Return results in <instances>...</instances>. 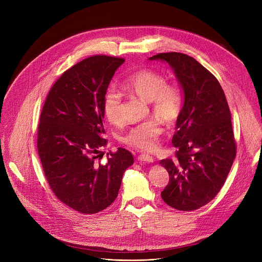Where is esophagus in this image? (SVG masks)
<instances>
[{"instance_id": "34e87169", "label": "esophagus", "mask_w": 262, "mask_h": 262, "mask_svg": "<svg viewBox=\"0 0 262 262\" xmlns=\"http://www.w3.org/2000/svg\"><path fill=\"white\" fill-rule=\"evenodd\" d=\"M138 161L140 162H146V163H154L155 159L148 155H141L138 157Z\"/></svg>"}]
</instances>
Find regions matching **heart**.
<instances>
[{
    "label": "heart",
    "mask_w": 262,
    "mask_h": 262,
    "mask_svg": "<svg viewBox=\"0 0 262 262\" xmlns=\"http://www.w3.org/2000/svg\"><path fill=\"white\" fill-rule=\"evenodd\" d=\"M125 87L128 91L141 99L150 102L151 107L159 117L168 123L175 122L182 108V97L179 90L167 84V80L161 73L142 69L127 78ZM103 113L112 124L122 121V94L115 88H110L103 98ZM163 133V126L158 119H151L132 127L122 138L126 145L150 151L157 147L159 137Z\"/></svg>",
    "instance_id": "1"
}]
</instances>
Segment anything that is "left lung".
<instances>
[{"instance_id":"left-lung-1","label":"left lung","mask_w":262,"mask_h":262,"mask_svg":"<svg viewBox=\"0 0 262 262\" xmlns=\"http://www.w3.org/2000/svg\"><path fill=\"white\" fill-rule=\"evenodd\" d=\"M149 60L168 63L183 94L172 138L176 157L160 162L170 176L161 196L175 209L195 210L220 192L236 156L226 96L213 74L188 55L163 53Z\"/></svg>"}]
</instances>
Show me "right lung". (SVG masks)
<instances>
[{
  "mask_svg": "<svg viewBox=\"0 0 262 262\" xmlns=\"http://www.w3.org/2000/svg\"><path fill=\"white\" fill-rule=\"evenodd\" d=\"M124 61L93 56L73 65L52 87L40 115L37 148L48 182L61 202L81 213H96L113 203L134 164L124 148L99 163V148L106 144L103 98Z\"/></svg>",
  "mask_w": 262,
  "mask_h": 262,
  "instance_id": "right-lung-1",
  "label": "right lung"
}]
</instances>
